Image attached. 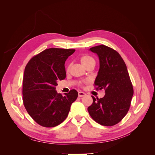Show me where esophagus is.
Wrapping results in <instances>:
<instances>
[{
    "label": "esophagus",
    "instance_id": "1",
    "mask_svg": "<svg viewBox=\"0 0 155 155\" xmlns=\"http://www.w3.org/2000/svg\"><path fill=\"white\" fill-rule=\"evenodd\" d=\"M86 95V94L83 92H78V96L79 97H83Z\"/></svg>",
    "mask_w": 155,
    "mask_h": 155
}]
</instances>
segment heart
Instances as JSON below:
<instances>
[{"label": "heart", "instance_id": "heart-1", "mask_svg": "<svg viewBox=\"0 0 155 155\" xmlns=\"http://www.w3.org/2000/svg\"><path fill=\"white\" fill-rule=\"evenodd\" d=\"M80 61L81 63L83 64V65L85 67L88 68V67L91 66V65H95L96 64V61H95V59H94L90 55H82L81 58H80ZM70 67H71V64H69L67 65V71H69V70L70 68ZM83 83H87V81H85ZM83 82H80L79 83V85L82 86V84L83 83Z\"/></svg>", "mask_w": 155, "mask_h": 155}]
</instances>
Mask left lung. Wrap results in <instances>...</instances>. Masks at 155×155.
<instances>
[{
  "label": "left lung",
  "mask_w": 155,
  "mask_h": 155,
  "mask_svg": "<svg viewBox=\"0 0 155 155\" xmlns=\"http://www.w3.org/2000/svg\"><path fill=\"white\" fill-rule=\"evenodd\" d=\"M100 59V70L94 82L96 90H104L102 98L92 96L88 111L96 122L104 126L118 124L127 113L133 87L124 59L118 51L101 45L90 48Z\"/></svg>",
  "instance_id": "left-lung-1"
}]
</instances>
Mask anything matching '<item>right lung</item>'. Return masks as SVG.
<instances>
[{
    "label": "right lung",
    "instance_id": "obj_1",
    "mask_svg": "<svg viewBox=\"0 0 155 155\" xmlns=\"http://www.w3.org/2000/svg\"><path fill=\"white\" fill-rule=\"evenodd\" d=\"M74 49L51 48L34 56L27 63L22 81V101L36 123L54 127L67 118L78 93L70 90L64 96L55 91L59 80L66 78L64 63Z\"/></svg>",
    "mask_w": 155,
    "mask_h": 155
}]
</instances>
